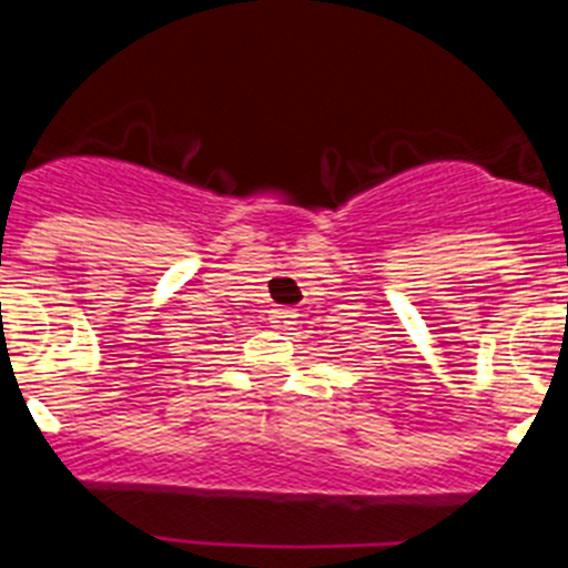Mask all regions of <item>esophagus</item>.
Segmentation results:
<instances>
[{
    "label": "esophagus",
    "instance_id": "esophagus-1",
    "mask_svg": "<svg viewBox=\"0 0 568 568\" xmlns=\"http://www.w3.org/2000/svg\"><path fill=\"white\" fill-rule=\"evenodd\" d=\"M295 324V310L290 307H278L270 313V327L275 329H290Z\"/></svg>",
    "mask_w": 568,
    "mask_h": 568
}]
</instances>
